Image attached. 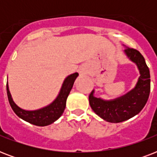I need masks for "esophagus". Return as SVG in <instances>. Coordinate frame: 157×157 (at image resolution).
I'll return each instance as SVG.
<instances>
[{
	"mask_svg": "<svg viewBox=\"0 0 157 157\" xmlns=\"http://www.w3.org/2000/svg\"><path fill=\"white\" fill-rule=\"evenodd\" d=\"M80 72H81V73H83V71H80Z\"/></svg>",
	"mask_w": 157,
	"mask_h": 157,
	"instance_id": "obj_1",
	"label": "esophagus"
}]
</instances>
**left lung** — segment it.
Instances as JSON below:
<instances>
[{
  "label": "left lung",
  "instance_id": "left-lung-1",
  "mask_svg": "<svg viewBox=\"0 0 157 157\" xmlns=\"http://www.w3.org/2000/svg\"><path fill=\"white\" fill-rule=\"evenodd\" d=\"M124 52L131 61L137 64L140 72L139 81L134 90L111 101L94 97V90L89 96L90 105L94 112L106 121L112 123L124 121L139 113L147 102L150 94V71L144 56L134 48H125Z\"/></svg>",
  "mask_w": 157,
  "mask_h": 157
}]
</instances>
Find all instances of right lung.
<instances>
[{
  "label": "right lung",
  "mask_w": 157,
  "mask_h": 157,
  "mask_svg": "<svg viewBox=\"0 0 157 157\" xmlns=\"http://www.w3.org/2000/svg\"><path fill=\"white\" fill-rule=\"evenodd\" d=\"M77 76H78L77 72H75V73L67 76L64 80L61 90L59 92V94L58 95L56 99L47 107H43L39 110H35V111H26V110H23L18 107L11 98V94L9 90L8 83H7L6 84V90H7L9 103L10 104L11 108L13 109L14 113L18 117H20L21 119L24 120L25 121H28L31 124H35L37 126L49 125L57 121L63 113L65 107H66L67 98V96L73 86L74 81Z\"/></svg>",
  "instance_id": "right-lung-1"
}]
</instances>
